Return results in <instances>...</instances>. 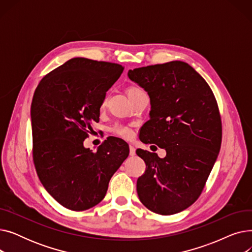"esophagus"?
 I'll list each match as a JSON object with an SVG mask.
<instances>
[{"label": "esophagus", "instance_id": "34e87169", "mask_svg": "<svg viewBox=\"0 0 252 252\" xmlns=\"http://www.w3.org/2000/svg\"><path fill=\"white\" fill-rule=\"evenodd\" d=\"M136 154V148L133 146V145H129V155L134 156Z\"/></svg>", "mask_w": 252, "mask_h": 252}]
</instances>
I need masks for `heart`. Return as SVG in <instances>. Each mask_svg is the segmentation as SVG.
<instances>
[{"label":"heart","mask_w":252,"mask_h":252,"mask_svg":"<svg viewBox=\"0 0 252 252\" xmlns=\"http://www.w3.org/2000/svg\"><path fill=\"white\" fill-rule=\"evenodd\" d=\"M142 90L137 87H129L127 89V95H134L138 92H141ZM111 133L119 136V137H124L126 139H130L133 137V130H131L128 126H124V125H115L111 127Z\"/></svg>","instance_id":"heart-1"}]
</instances>
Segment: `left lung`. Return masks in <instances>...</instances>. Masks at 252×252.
I'll list each match as a JSON object with an SVG mask.
<instances>
[{
	"mask_svg": "<svg viewBox=\"0 0 252 252\" xmlns=\"http://www.w3.org/2000/svg\"><path fill=\"white\" fill-rule=\"evenodd\" d=\"M128 77L148 92L150 119L142 126L145 144L166 151L138 149L146 163L137 181L140 201L153 213L170 216L201 195L221 144L218 102L204 78L188 63L171 61L128 70Z\"/></svg>",
	"mask_w": 252,
	"mask_h": 252,
	"instance_id": "left-lung-1",
	"label": "left lung"
}]
</instances>
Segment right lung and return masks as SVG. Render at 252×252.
Masks as SVG:
<instances>
[{"label":"right lung","mask_w":252,"mask_h":252,"mask_svg":"<svg viewBox=\"0 0 252 252\" xmlns=\"http://www.w3.org/2000/svg\"><path fill=\"white\" fill-rule=\"evenodd\" d=\"M124 69L117 63L72 58L46 74L34 91L33 164L45 189L65 208L84 211L101 202L128 156L127 144L114 137L96 152L84 147L106 92Z\"/></svg>","instance_id":"obj_1"}]
</instances>
